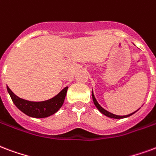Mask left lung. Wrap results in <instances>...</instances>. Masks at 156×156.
I'll return each instance as SVG.
<instances>
[{"label": "left lung", "mask_w": 156, "mask_h": 156, "mask_svg": "<svg viewBox=\"0 0 156 156\" xmlns=\"http://www.w3.org/2000/svg\"><path fill=\"white\" fill-rule=\"evenodd\" d=\"M92 95H93V102H94V104H95L96 107L98 108L99 110V112H101V113L103 114V115H105V116H108V117H111V118H115V119H121V118H125V117H127V116H131L132 114H134L135 112H133V113L131 114H129V115H126V116H117V115H115V114H112L111 113V112H107V111H106L104 109V108H102V107L100 106V105L98 104V102L97 101V100H96L95 97H94V95H93V93H92Z\"/></svg>", "instance_id": "1"}]
</instances>
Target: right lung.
<instances>
[{
  "label": "right lung",
  "mask_w": 156,
  "mask_h": 156,
  "mask_svg": "<svg viewBox=\"0 0 156 156\" xmlns=\"http://www.w3.org/2000/svg\"><path fill=\"white\" fill-rule=\"evenodd\" d=\"M68 87L61 91L55 98L44 101H30L20 98L7 87V91L10 94L11 100L18 109L27 116L35 118H44L55 114L62 107L65 97H66Z\"/></svg>",
  "instance_id": "add662e5"
}]
</instances>
